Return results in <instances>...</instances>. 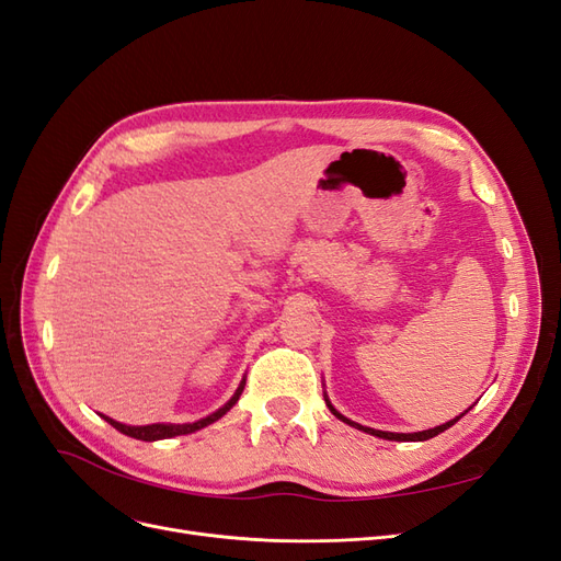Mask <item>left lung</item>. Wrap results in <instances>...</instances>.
I'll list each match as a JSON object with an SVG mask.
<instances>
[{
	"label": "left lung",
	"mask_w": 561,
	"mask_h": 561,
	"mask_svg": "<svg viewBox=\"0 0 561 561\" xmlns=\"http://www.w3.org/2000/svg\"><path fill=\"white\" fill-rule=\"evenodd\" d=\"M325 402H328V407H330V412L336 416V419H342L344 423H348V426H353V428H360V431H365V433H371V435H377V437H383V439H396V443H423V439H431V437H435V435H439V433H445L447 428H451L454 423L461 419V416H456V419H451V421H447V423H443V426H435V428H428V431H421V433H386V431H375V428H365V426H360V423H353V421H348L346 416H342L339 414L334 407L330 404V400L325 398Z\"/></svg>",
	"instance_id": "left-lung-1"
}]
</instances>
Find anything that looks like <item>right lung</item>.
<instances>
[{
	"label": "right lung",
	"mask_w": 561,
	"mask_h": 561,
	"mask_svg": "<svg viewBox=\"0 0 561 561\" xmlns=\"http://www.w3.org/2000/svg\"><path fill=\"white\" fill-rule=\"evenodd\" d=\"M243 383L239 386V390H236L233 398L225 407H219V410L213 412L210 416L201 419V421H194V423H151V426H126V423H118V421L107 419V416H105V421L110 423V426H114L118 433H124V435L135 437V439H145V443H154V439H165V437H175V435H190L194 431H201V428L210 426L213 421L222 419L231 410V407L239 402V398L243 393Z\"/></svg>",
	"instance_id": "obj_1"
}]
</instances>
